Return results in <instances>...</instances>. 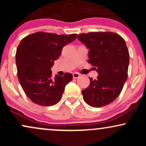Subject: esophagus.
Wrapping results in <instances>:
<instances>
[{
	"instance_id": "1",
	"label": "esophagus",
	"mask_w": 146,
	"mask_h": 146,
	"mask_svg": "<svg viewBox=\"0 0 146 146\" xmlns=\"http://www.w3.org/2000/svg\"><path fill=\"white\" fill-rule=\"evenodd\" d=\"M73 78H74V79H77V78H80V75L78 73H73Z\"/></svg>"
}]
</instances>
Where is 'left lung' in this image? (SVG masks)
<instances>
[{
	"instance_id": "8db88e82",
	"label": "left lung",
	"mask_w": 146,
	"mask_h": 146,
	"mask_svg": "<svg viewBox=\"0 0 146 146\" xmlns=\"http://www.w3.org/2000/svg\"><path fill=\"white\" fill-rule=\"evenodd\" d=\"M78 38L88 51V62L96 66L98 76L82 91L85 102L99 108L110 104L121 93L128 78L129 52L121 36L113 32L81 33Z\"/></svg>"
}]
</instances>
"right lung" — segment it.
I'll return each mask as SVG.
<instances>
[{"label": "right lung", "instance_id": "add662e5", "mask_svg": "<svg viewBox=\"0 0 146 146\" xmlns=\"http://www.w3.org/2000/svg\"><path fill=\"white\" fill-rule=\"evenodd\" d=\"M77 34L58 35L36 32L25 37L16 53L18 78L25 94L36 104L50 106L62 96L65 86L73 79L71 73L52 76L51 68L66 44Z\"/></svg>", "mask_w": 146, "mask_h": 146}]
</instances>
